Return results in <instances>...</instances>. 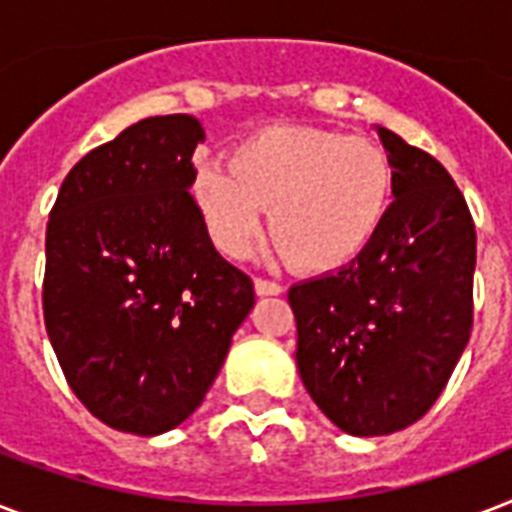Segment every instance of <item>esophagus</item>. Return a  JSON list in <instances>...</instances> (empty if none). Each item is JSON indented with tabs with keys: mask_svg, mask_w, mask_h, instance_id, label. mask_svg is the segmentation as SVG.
I'll list each match as a JSON object with an SVG mask.
<instances>
[{
	"mask_svg": "<svg viewBox=\"0 0 512 512\" xmlns=\"http://www.w3.org/2000/svg\"><path fill=\"white\" fill-rule=\"evenodd\" d=\"M255 292L260 297H271V295H281V292H284V287H281L279 281L255 279Z\"/></svg>",
	"mask_w": 512,
	"mask_h": 512,
	"instance_id": "1",
	"label": "esophagus"
}]
</instances>
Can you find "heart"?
<instances>
[{
	"label": "heart",
	"mask_w": 512,
	"mask_h": 512,
	"mask_svg": "<svg viewBox=\"0 0 512 512\" xmlns=\"http://www.w3.org/2000/svg\"><path fill=\"white\" fill-rule=\"evenodd\" d=\"M393 162L372 138L308 124H271L231 151V170L207 164L191 196L223 255L241 260L263 233L313 273L356 260L380 233L393 201Z\"/></svg>",
	"instance_id": "b5f03b06"
}]
</instances>
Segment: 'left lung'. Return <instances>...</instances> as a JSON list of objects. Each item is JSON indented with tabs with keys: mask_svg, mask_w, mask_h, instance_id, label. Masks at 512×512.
Instances as JSON below:
<instances>
[{
	"mask_svg": "<svg viewBox=\"0 0 512 512\" xmlns=\"http://www.w3.org/2000/svg\"><path fill=\"white\" fill-rule=\"evenodd\" d=\"M393 162V204L340 271L289 289L297 372L350 436H388L441 396L473 329L476 225L452 175L374 127Z\"/></svg>",
	"mask_w": 512,
	"mask_h": 512,
	"instance_id": "8db88e82",
	"label": "left lung"
}]
</instances>
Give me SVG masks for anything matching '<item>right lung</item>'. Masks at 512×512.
<instances>
[{
    "mask_svg": "<svg viewBox=\"0 0 512 512\" xmlns=\"http://www.w3.org/2000/svg\"><path fill=\"white\" fill-rule=\"evenodd\" d=\"M199 143L188 114L132 124L68 172L47 223V337L76 398L122 433L188 420L255 305L188 193Z\"/></svg>",
    "mask_w": 512,
    "mask_h": 512,
    "instance_id": "right-lung-1",
    "label": "right lung"
}]
</instances>
